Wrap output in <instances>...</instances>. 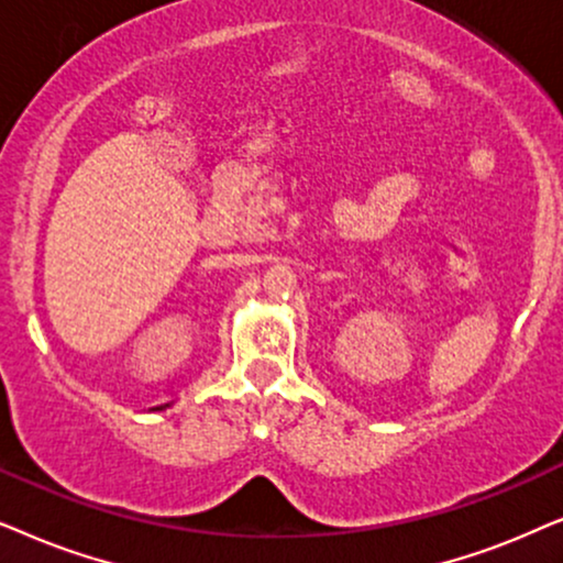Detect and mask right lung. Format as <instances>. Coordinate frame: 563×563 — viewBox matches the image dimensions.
I'll return each mask as SVG.
<instances>
[{
    "label": "right lung",
    "instance_id": "1",
    "mask_svg": "<svg viewBox=\"0 0 563 563\" xmlns=\"http://www.w3.org/2000/svg\"><path fill=\"white\" fill-rule=\"evenodd\" d=\"M169 404H159V407H152V411H162V409H167Z\"/></svg>",
    "mask_w": 563,
    "mask_h": 563
}]
</instances>
